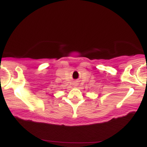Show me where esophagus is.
Masks as SVG:
<instances>
[{"instance_id":"34e87169","label":"esophagus","mask_w":147,"mask_h":147,"mask_svg":"<svg viewBox=\"0 0 147 147\" xmlns=\"http://www.w3.org/2000/svg\"><path fill=\"white\" fill-rule=\"evenodd\" d=\"M75 86H77V85H76V84H75Z\"/></svg>"}]
</instances>
